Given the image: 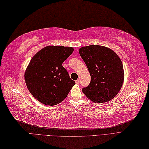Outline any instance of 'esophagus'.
I'll use <instances>...</instances> for the list:
<instances>
[{
    "label": "esophagus",
    "mask_w": 149,
    "mask_h": 149,
    "mask_svg": "<svg viewBox=\"0 0 149 149\" xmlns=\"http://www.w3.org/2000/svg\"><path fill=\"white\" fill-rule=\"evenodd\" d=\"M75 83H76V84H79V83H80V80H79V79H77V80L75 81Z\"/></svg>",
    "instance_id": "esophagus-1"
}]
</instances>
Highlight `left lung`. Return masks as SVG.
Instances as JSON below:
<instances>
[{
  "label": "left lung",
  "instance_id": "1",
  "mask_svg": "<svg viewBox=\"0 0 149 149\" xmlns=\"http://www.w3.org/2000/svg\"><path fill=\"white\" fill-rule=\"evenodd\" d=\"M79 51L91 76L90 84L82 88L83 93L95 103L112 100L124 81L121 59L113 50L102 46L90 45Z\"/></svg>",
  "mask_w": 149,
  "mask_h": 149
}]
</instances>
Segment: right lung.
<instances>
[{
    "label": "right lung",
    "mask_w": 149,
    "mask_h": 149,
    "mask_svg": "<svg viewBox=\"0 0 149 149\" xmlns=\"http://www.w3.org/2000/svg\"><path fill=\"white\" fill-rule=\"evenodd\" d=\"M74 49L47 46L33 57L25 73L26 87L37 100L46 105L59 104L75 84L62 66Z\"/></svg>",
    "instance_id": "obj_1"
}]
</instances>
